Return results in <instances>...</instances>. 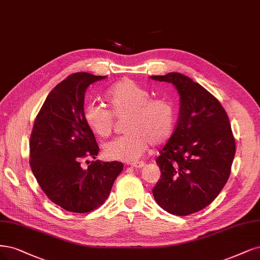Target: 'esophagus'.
<instances>
[{
    "label": "esophagus",
    "instance_id": "obj_1",
    "mask_svg": "<svg viewBox=\"0 0 260 260\" xmlns=\"http://www.w3.org/2000/svg\"><path fill=\"white\" fill-rule=\"evenodd\" d=\"M130 166L133 168H143L145 166V162L144 161H136V162H131Z\"/></svg>",
    "mask_w": 260,
    "mask_h": 260
}]
</instances>
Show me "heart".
Wrapping results in <instances>:
<instances>
[{
  "label": "heart",
  "mask_w": 260,
  "mask_h": 260,
  "mask_svg": "<svg viewBox=\"0 0 260 260\" xmlns=\"http://www.w3.org/2000/svg\"><path fill=\"white\" fill-rule=\"evenodd\" d=\"M109 110L90 103L83 110V120L99 138H109L115 128V118H127L123 137L103 145L106 159L134 161L151 143L160 146L171 138L175 126V109L165 98H151L146 89L131 79H122L106 92Z\"/></svg>",
  "instance_id": "1"
}]
</instances>
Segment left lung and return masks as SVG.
<instances>
[{
    "mask_svg": "<svg viewBox=\"0 0 260 260\" xmlns=\"http://www.w3.org/2000/svg\"><path fill=\"white\" fill-rule=\"evenodd\" d=\"M151 78L173 84L181 96L176 127L156 159L161 176L153 194L170 214L190 215L212 203L227 183L236 140L225 109L207 89L180 73Z\"/></svg>",
    "mask_w": 260,
    "mask_h": 260,
    "instance_id": "obj_1",
    "label": "left lung"
}]
</instances>
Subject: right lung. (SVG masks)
Here are the masks:
<instances>
[{
  "label": "right lung",
  "mask_w": 260,
  "mask_h": 260,
  "mask_svg": "<svg viewBox=\"0 0 260 260\" xmlns=\"http://www.w3.org/2000/svg\"><path fill=\"white\" fill-rule=\"evenodd\" d=\"M105 77L85 72L70 75L47 95L33 124L32 172L48 199L69 212L84 214L99 208L123 168L119 161L87 160L95 159L100 148L83 120L85 92ZM83 160L89 165L87 168Z\"/></svg>",
  "instance_id": "add662e5"
}]
</instances>
